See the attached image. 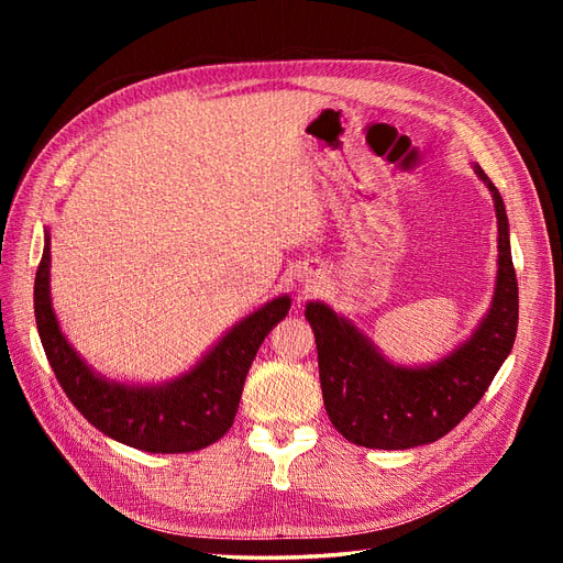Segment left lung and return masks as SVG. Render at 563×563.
<instances>
[{
	"label": "left lung",
	"instance_id": "8db88e82",
	"mask_svg": "<svg viewBox=\"0 0 563 563\" xmlns=\"http://www.w3.org/2000/svg\"><path fill=\"white\" fill-rule=\"evenodd\" d=\"M493 195L498 218V277L490 310L467 343L430 366H395L376 345L323 302L305 317L317 340L319 380L333 428L356 446L413 449L449 434L479 404L512 352L519 321V286L509 251V225L498 187L474 164Z\"/></svg>",
	"mask_w": 563,
	"mask_h": 563
}]
</instances>
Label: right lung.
Instances as JSON below:
<instances>
[{
  "mask_svg": "<svg viewBox=\"0 0 563 563\" xmlns=\"http://www.w3.org/2000/svg\"><path fill=\"white\" fill-rule=\"evenodd\" d=\"M48 232L35 277V319L63 391L96 430L147 453H190L223 437L240 408L246 373L265 335L291 308L282 296L236 323L185 376L164 385L100 378L60 333L48 294Z\"/></svg>",
  "mask_w": 563,
  "mask_h": 563,
  "instance_id": "add662e5",
  "label": "right lung"
}]
</instances>
